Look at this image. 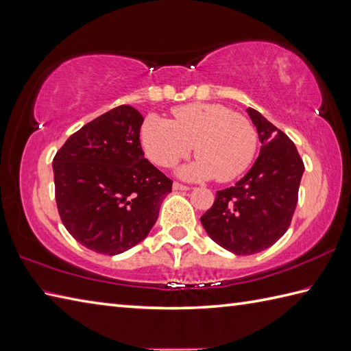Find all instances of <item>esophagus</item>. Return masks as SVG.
Segmentation results:
<instances>
[{
	"instance_id": "1",
	"label": "esophagus",
	"mask_w": 351,
	"mask_h": 351,
	"mask_svg": "<svg viewBox=\"0 0 351 351\" xmlns=\"http://www.w3.org/2000/svg\"><path fill=\"white\" fill-rule=\"evenodd\" d=\"M173 190H182V191H187L190 190L189 185H184L181 182H173Z\"/></svg>"
}]
</instances>
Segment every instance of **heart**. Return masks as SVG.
Returning a JSON list of instances; mask_svg holds the SVG:
<instances>
[{
	"label": "heart",
	"mask_w": 351,
	"mask_h": 351,
	"mask_svg": "<svg viewBox=\"0 0 351 351\" xmlns=\"http://www.w3.org/2000/svg\"><path fill=\"white\" fill-rule=\"evenodd\" d=\"M173 121L147 116L140 128L145 155L158 167H173L196 146L197 158L181 169L190 180L228 182L247 170L258 149V132L247 117L220 104H185Z\"/></svg>",
	"instance_id": "obj_1"
}]
</instances>
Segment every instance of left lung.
I'll return each instance as SVG.
<instances>
[{
    "mask_svg": "<svg viewBox=\"0 0 351 351\" xmlns=\"http://www.w3.org/2000/svg\"><path fill=\"white\" fill-rule=\"evenodd\" d=\"M261 146L252 169L234 187L217 191L202 217L205 230L223 249L253 255L287 232L299 200L304 164L285 132L259 111L247 108Z\"/></svg>",
    "mask_w": 351,
    "mask_h": 351,
    "instance_id": "1",
    "label": "left lung"
}]
</instances>
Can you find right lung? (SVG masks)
Here are the masks:
<instances>
[{
    "label": "right lung",
    "instance_id": "add662e5",
    "mask_svg": "<svg viewBox=\"0 0 351 351\" xmlns=\"http://www.w3.org/2000/svg\"><path fill=\"white\" fill-rule=\"evenodd\" d=\"M141 123L136 108L119 106L73 132L52 161L64 228L102 255L145 240L171 191V180L145 158Z\"/></svg>",
    "mask_w": 351,
    "mask_h": 351
}]
</instances>
